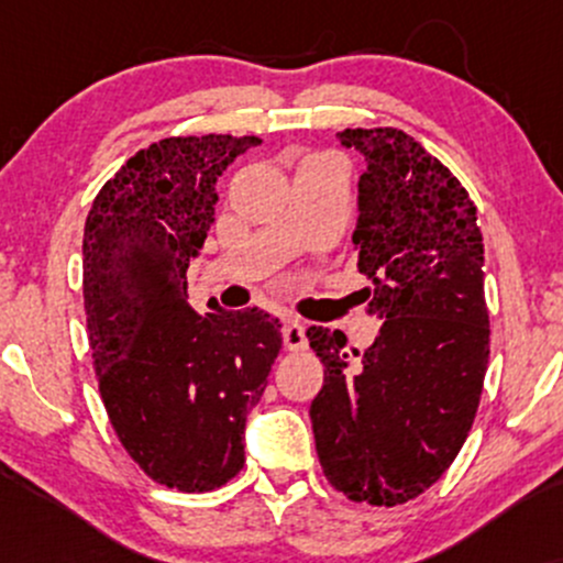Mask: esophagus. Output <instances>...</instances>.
I'll list each match as a JSON object with an SVG mask.
<instances>
[{"label": "esophagus", "mask_w": 563, "mask_h": 563, "mask_svg": "<svg viewBox=\"0 0 563 563\" xmlns=\"http://www.w3.org/2000/svg\"><path fill=\"white\" fill-rule=\"evenodd\" d=\"M283 344L290 352H301V349H307V328H303L301 320L296 318H288L286 325H283Z\"/></svg>", "instance_id": "34e87169"}]
</instances>
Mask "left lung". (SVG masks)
Masks as SVG:
<instances>
[{
  "label": "left lung",
  "mask_w": 563,
  "mask_h": 563,
  "mask_svg": "<svg viewBox=\"0 0 563 563\" xmlns=\"http://www.w3.org/2000/svg\"><path fill=\"white\" fill-rule=\"evenodd\" d=\"M365 158L357 228L371 346L312 325L325 380L309 407L328 482L367 506L429 489L466 442L489 360L484 243L468 192L402 129H344Z\"/></svg>",
  "instance_id": "1"
}]
</instances>
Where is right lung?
Returning <instances> with one entry per match:
<instances>
[{
	"instance_id": "1",
	"label": "right lung",
	"mask_w": 563,
	"mask_h": 563,
	"mask_svg": "<svg viewBox=\"0 0 563 563\" xmlns=\"http://www.w3.org/2000/svg\"><path fill=\"white\" fill-rule=\"evenodd\" d=\"M254 145L232 134L153 142L97 192L84 228V309L108 418L134 463L183 493L243 468L245 418L283 346L269 312L196 314L187 286L217 179Z\"/></svg>"
}]
</instances>
